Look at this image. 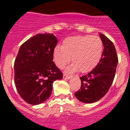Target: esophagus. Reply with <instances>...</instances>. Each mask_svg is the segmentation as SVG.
Listing matches in <instances>:
<instances>
[{"label": "esophagus", "instance_id": "34e87169", "mask_svg": "<svg viewBox=\"0 0 130 130\" xmlns=\"http://www.w3.org/2000/svg\"><path fill=\"white\" fill-rule=\"evenodd\" d=\"M70 78H71L70 75H66V74H64V75H63V79H70Z\"/></svg>", "mask_w": 130, "mask_h": 130}]
</instances>
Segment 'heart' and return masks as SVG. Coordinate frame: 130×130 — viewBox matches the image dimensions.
Returning a JSON list of instances; mask_svg holds the SVG:
<instances>
[{
  "label": "heart",
  "mask_w": 130,
  "mask_h": 130,
  "mask_svg": "<svg viewBox=\"0 0 130 130\" xmlns=\"http://www.w3.org/2000/svg\"><path fill=\"white\" fill-rule=\"evenodd\" d=\"M104 45L97 36H75L63 41L62 46L57 45L53 57L56 66L63 69L71 60L73 62L68 71L87 73L97 66L102 58Z\"/></svg>",
  "instance_id": "heart-1"
}]
</instances>
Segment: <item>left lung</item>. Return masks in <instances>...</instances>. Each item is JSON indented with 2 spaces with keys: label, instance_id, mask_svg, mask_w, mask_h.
Here are the masks:
<instances>
[{
  "label": "left lung",
  "instance_id": "left-lung-1",
  "mask_svg": "<svg viewBox=\"0 0 130 130\" xmlns=\"http://www.w3.org/2000/svg\"><path fill=\"white\" fill-rule=\"evenodd\" d=\"M100 37L104 49L97 66L90 72L81 77V88L75 93L80 102L92 104L104 97L111 87L116 73L118 57L112 42L102 33Z\"/></svg>",
  "mask_w": 130,
  "mask_h": 130
}]
</instances>
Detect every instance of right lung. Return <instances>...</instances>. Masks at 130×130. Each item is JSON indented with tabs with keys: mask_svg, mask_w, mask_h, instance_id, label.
Wrapping results in <instances>:
<instances>
[{
	"mask_svg": "<svg viewBox=\"0 0 130 130\" xmlns=\"http://www.w3.org/2000/svg\"><path fill=\"white\" fill-rule=\"evenodd\" d=\"M58 41L53 34L34 36L20 47L14 62V81L19 94L30 105H38L51 94L53 83L63 74L53 53Z\"/></svg>",
	"mask_w": 130,
	"mask_h": 130,
	"instance_id": "add662e5",
	"label": "right lung"
}]
</instances>
